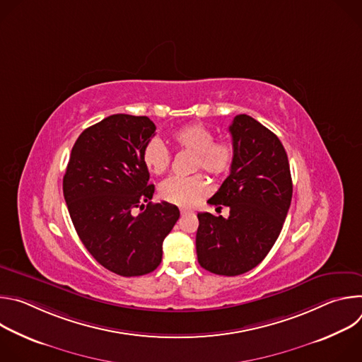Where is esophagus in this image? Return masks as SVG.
I'll use <instances>...</instances> for the list:
<instances>
[{"instance_id":"34e87169","label":"esophagus","mask_w":362,"mask_h":362,"mask_svg":"<svg viewBox=\"0 0 362 362\" xmlns=\"http://www.w3.org/2000/svg\"><path fill=\"white\" fill-rule=\"evenodd\" d=\"M180 214L185 216V215H187V214H193V211H192V209H185V208H183V209H180Z\"/></svg>"}]
</instances>
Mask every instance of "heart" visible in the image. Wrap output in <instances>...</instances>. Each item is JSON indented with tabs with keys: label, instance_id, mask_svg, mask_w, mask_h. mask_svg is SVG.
<instances>
[{
	"label": "heart",
	"instance_id": "heart-1",
	"mask_svg": "<svg viewBox=\"0 0 362 362\" xmlns=\"http://www.w3.org/2000/svg\"><path fill=\"white\" fill-rule=\"evenodd\" d=\"M179 150L193 153L192 170H204L214 177H223L229 173L235 160V147L225 140H215L214 132L203 124L194 123L180 127L170 136ZM143 163L153 175H162L169 169L170 153L159 139H151L143 148ZM208 180L202 175L189 177H170L159 187L165 202L182 208H192L209 193Z\"/></svg>",
	"mask_w": 362,
	"mask_h": 362
}]
</instances>
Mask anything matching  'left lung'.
I'll return each mask as SVG.
<instances>
[{
    "label": "left lung",
    "instance_id": "8db88e82",
    "mask_svg": "<svg viewBox=\"0 0 362 362\" xmlns=\"http://www.w3.org/2000/svg\"><path fill=\"white\" fill-rule=\"evenodd\" d=\"M235 160L229 176L208 200L229 216L197 214L196 253L202 268L236 276L259 265L276 242L292 199L286 151L269 129L239 115L229 126Z\"/></svg>",
    "mask_w": 362,
    "mask_h": 362
}]
</instances>
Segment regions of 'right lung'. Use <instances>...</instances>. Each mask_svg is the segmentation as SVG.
Segmentation results:
<instances>
[{
	"mask_svg": "<svg viewBox=\"0 0 362 362\" xmlns=\"http://www.w3.org/2000/svg\"><path fill=\"white\" fill-rule=\"evenodd\" d=\"M154 132L146 116L103 119L78 136L63 179L78 238L101 267L120 276L156 269L163 240L180 216L172 203L150 202L154 185H148L143 148ZM134 207L144 212L133 216Z\"/></svg>",
	"mask_w": 362,
	"mask_h": 362,
	"instance_id": "add662e5",
	"label": "right lung"
}]
</instances>
